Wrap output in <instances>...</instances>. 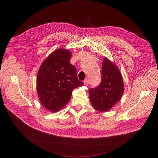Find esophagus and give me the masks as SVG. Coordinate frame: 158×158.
Instances as JSON below:
<instances>
[{"mask_svg": "<svg viewBox=\"0 0 158 158\" xmlns=\"http://www.w3.org/2000/svg\"><path fill=\"white\" fill-rule=\"evenodd\" d=\"M84 85H88V80L87 79H86L85 81H84Z\"/></svg>", "mask_w": 158, "mask_h": 158, "instance_id": "1", "label": "esophagus"}]
</instances>
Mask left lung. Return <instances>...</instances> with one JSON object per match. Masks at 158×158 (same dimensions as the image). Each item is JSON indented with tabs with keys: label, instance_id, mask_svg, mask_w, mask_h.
Instances as JSON below:
<instances>
[{
	"label": "left lung",
	"instance_id": "left-lung-1",
	"mask_svg": "<svg viewBox=\"0 0 158 158\" xmlns=\"http://www.w3.org/2000/svg\"><path fill=\"white\" fill-rule=\"evenodd\" d=\"M123 91V81L120 70L114 63L104 57L101 83L89 91L91 104L98 111H107L120 101Z\"/></svg>",
	"mask_w": 158,
	"mask_h": 158
}]
</instances>
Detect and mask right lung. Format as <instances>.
<instances>
[{"instance_id":"1","label":"right lung","mask_w":158,"mask_h":158,"mask_svg":"<svg viewBox=\"0 0 158 158\" xmlns=\"http://www.w3.org/2000/svg\"><path fill=\"white\" fill-rule=\"evenodd\" d=\"M71 56L68 49H57L38 70L37 94L41 104L51 112L61 110L70 101L73 89L83 85L78 80L76 68L70 63Z\"/></svg>"}]
</instances>
